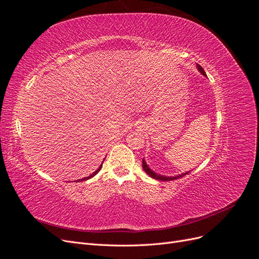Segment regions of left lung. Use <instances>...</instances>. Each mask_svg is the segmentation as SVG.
Here are the masks:
<instances>
[{
  "label": "left lung",
  "mask_w": 259,
  "mask_h": 259,
  "mask_svg": "<svg viewBox=\"0 0 259 259\" xmlns=\"http://www.w3.org/2000/svg\"><path fill=\"white\" fill-rule=\"evenodd\" d=\"M197 68H198L199 72H200L202 75L206 76V73H205V71H204V69H203L200 65H197ZM143 168H144V170L146 171V173H147L149 176H150L151 178L158 179V180H163V182H167V180H174V179H176V178H180V177H183V176L187 175L188 173H190V170H189V171H186V173L179 174V175H177V176H165V175L156 174L154 170H152L150 167L148 166V164H147V162L145 161V159H143Z\"/></svg>",
  "instance_id": "obj_1"
}]
</instances>
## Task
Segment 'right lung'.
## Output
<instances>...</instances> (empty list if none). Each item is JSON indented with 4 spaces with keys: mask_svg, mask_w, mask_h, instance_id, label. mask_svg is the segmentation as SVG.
<instances>
[{
    "mask_svg": "<svg viewBox=\"0 0 259 259\" xmlns=\"http://www.w3.org/2000/svg\"><path fill=\"white\" fill-rule=\"evenodd\" d=\"M104 161H105V159H104ZM104 161L101 162V164H100V165H99V167H98V168H97L95 171H94L93 174H91V175H90V176H88V177H84V178H82V179H77L76 182H82V180H88V179H90V178H92V177L95 176V175L98 173V171L101 169V166H103V163H104Z\"/></svg>",
    "mask_w": 259,
    "mask_h": 259,
    "instance_id": "add662e5",
    "label": "right lung"
}]
</instances>
